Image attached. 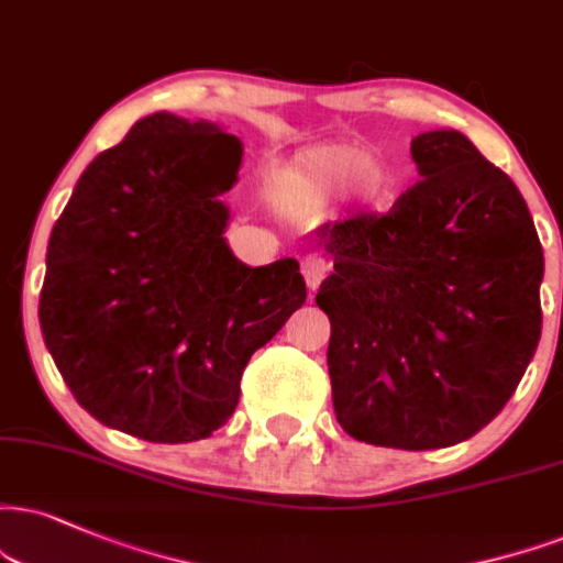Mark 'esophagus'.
Segmentation results:
<instances>
[{"label":"esophagus","mask_w":563,"mask_h":563,"mask_svg":"<svg viewBox=\"0 0 563 563\" xmlns=\"http://www.w3.org/2000/svg\"><path fill=\"white\" fill-rule=\"evenodd\" d=\"M325 274H329V263H325L321 255H308V258L302 261V276H305V284H308V289H316L321 287V282L325 279Z\"/></svg>","instance_id":"esophagus-1"}]
</instances>
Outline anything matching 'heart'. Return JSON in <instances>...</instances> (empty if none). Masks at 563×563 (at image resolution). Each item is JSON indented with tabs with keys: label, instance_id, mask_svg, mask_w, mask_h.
<instances>
[{
	"label": "heart",
	"instance_id": "obj_1",
	"mask_svg": "<svg viewBox=\"0 0 563 563\" xmlns=\"http://www.w3.org/2000/svg\"><path fill=\"white\" fill-rule=\"evenodd\" d=\"M394 175L384 158L360 143L310 145L274 169L271 196L287 211H325L342 196L376 211L391 196Z\"/></svg>",
	"mask_w": 563,
	"mask_h": 563
}]
</instances>
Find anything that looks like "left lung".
<instances>
[{
    "label": "left lung",
    "mask_w": 563,
    "mask_h": 563,
    "mask_svg": "<svg viewBox=\"0 0 563 563\" xmlns=\"http://www.w3.org/2000/svg\"><path fill=\"white\" fill-rule=\"evenodd\" d=\"M422 177L386 217L334 221L318 289L334 412L388 449L467 441L501 412L540 342L543 247L522 192L460 130L412 137Z\"/></svg>",
    "instance_id": "1"
}]
</instances>
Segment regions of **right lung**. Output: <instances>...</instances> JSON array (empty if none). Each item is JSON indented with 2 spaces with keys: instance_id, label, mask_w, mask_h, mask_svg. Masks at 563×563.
I'll return each mask as SVG.
<instances>
[{
  "instance_id": "obj_1",
  "label": "right lung",
  "mask_w": 563,
  "mask_h": 563,
  "mask_svg": "<svg viewBox=\"0 0 563 563\" xmlns=\"http://www.w3.org/2000/svg\"><path fill=\"white\" fill-rule=\"evenodd\" d=\"M240 137L156 112L88 164L52 229L38 321L62 378L103 426L154 443L232 418L250 355L305 302L300 263L227 245Z\"/></svg>"
}]
</instances>
